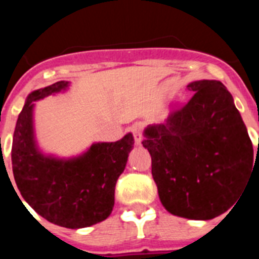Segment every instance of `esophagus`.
Returning <instances> with one entry per match:
<instances>
[{"mask_svg": "<svg viewBox=\"0 0 259 259\" xmlns=\"http://www.w3.org/2000/svg\"><path fill=\"white\" fill-rule=\"evenodd\" d=\"M132 134H134L136 145H140L141 141H143V132H141V128L139 127V125H134V127H132Z\"/></svg>", "mask_w": 259, "mask_h": 259, "instance_id": "1", "label": "esophagus"}]
</instances>
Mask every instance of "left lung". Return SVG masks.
<instances>
[{
    "label": "left lung",
    "instance_id": "1",
    "mask_svg": "<svg viewBox=\"0 0 259 259\" xmlns=\"http://www.w3.org/2000/svg\"><path fill=\"white\" fill-rule=\"evenodd\" d=\"M184 106L145 130L143 145L162 205L182 218L207 221L227 211L253 168V144L227 88L198 80Z\"/></svg>",
    "mask_w": 259,
    "mask_h": 259
}]
</instances>
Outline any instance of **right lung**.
Returning <instances> with one entry per match:
<instances>
[{
    "instance_id": "right-lung-1",
    "label": "right lung",
    "mask_w": 259,
    "mask_h": 259,
    "mask_svg": "<svg viewBox=\"0 0 259 259\" xmlns=\"http://www.w3.org/2000/svg\"><path fill=\"white\" fill-rule=\"evenodd\" d=\"M67 87L68 81H57L27 97L14 131L11 162L18 189L29 206L47 221L75 230L100 223L111 214L116 180L135 140L128 134L115 143L93 144L83 155L68 161L41 154L33 140V102Z\"/></svg>"
}]
</instances>
